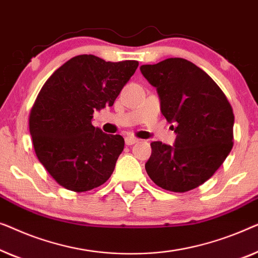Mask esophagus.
<instances>
[{"label":"esophagus","instance_id":"1","mask_svg":"<svg viewBox=\"0 0 258 258\" xmlns=\"http://www.w3.org/2000/svg\"><path fill=\"white\" fill-rule=\"evenodd\" d=\"M138 141H139V139H137V138H134V137H131V136H128V137H126L125 138V143H126V145H134V144H137Z\"/></svg>","mask_w":258,"mask_h":258}]
</instances>
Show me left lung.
<instances>
[{
    "label": "left lung",
    "mask_w": 258,
    "mask_h": 258,
    "mask_svg": "<svg viewBox=\"0 0 258 258\" xmlns=\"http://www.w3.org/2000/svg\"><path fill=\"white\" fill-rule=\"evenodd\" d=\"M140 71L157 88L161 113L176 126L173 146L151 144L148 176L166 190L194 189L213 176L233 148L231 105L205 71L183 58L141 65Z\"/></svg>",
    "instance_id": "1"
}]
</instances>
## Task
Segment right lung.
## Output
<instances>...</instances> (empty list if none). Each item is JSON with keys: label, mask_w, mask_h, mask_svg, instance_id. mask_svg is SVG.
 Instances as JSON below:
<instances>
[{"label": "right lung", "mask_w": 258, "mask_h": 258, "mask_svg": "<svg viewBox=\"0 0 258 258\" xmlns=\"http://www.w3.org/2000/svg\"><path fill=\"white\" fill-rule=\"evenodd\" d=\"M137 60L105 61L79 55L58 68L36 98L29 130L38 160L69 190H91L106 182L124 150V138L92 125L93 112L112 106Z\"/></svg>", "instance_id": "obj_1"}]
</instances>
